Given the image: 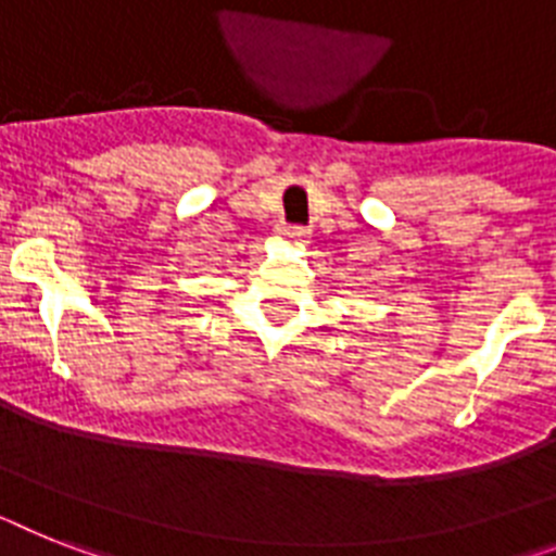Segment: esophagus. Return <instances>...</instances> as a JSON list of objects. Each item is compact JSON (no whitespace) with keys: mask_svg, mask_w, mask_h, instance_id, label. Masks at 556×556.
<instances>
[{"mask_svg":"<svg viewBox=\"0 0 556 556\" xmlns=\"http://www.w3.org/2000/svg\"><path fill=\"white\" fill-rule=\"evenodd\" d=\"M277 235H279V237H288V240L305 242L307 228H302V226H286V223H282V226H277Z\"/></svg>","mask_w":556,"mask_h":556,"instance_id":"34e87169","label":"esophagus"}]
</instances>
